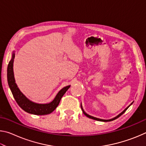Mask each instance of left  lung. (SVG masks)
I'll list each match as a JSON object with an SVG mask.
<instances>
[{"label":"left lung","instance_id":"obj_1","mask_svg":"<svg viewBox=\"0 0 146 146\" xmlns=\"http://www.w3.org/2000/svg\"><path fill=\"white\" fill-rule=\"evenodd\" d=\"M133 103V102L131 104L128 106V107H127L122 112V113H120L119 115H117V117H115V118H111V119H109V120H104V119H100V118H96V117H92V116H91V115H89L88 114H87V113H86L84 111V110H83V108H82V105H81V109H82V111H83V113L84 114L86 117H88V118H91V119H93V120H98V121H102V122H110V121H112V120H115V119H117V118H118V117H120L121 115H122V114H123V113H124L125 112V111H126L127 109H128V108L129 107V106L132 104Z\"/></svg>","mask_w":146,"mask_h":146}]
</instances>
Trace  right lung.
I'll return each mask as SVG.
<instances>
[{"label": "right lung", "mask_w": 146, "mask_h": 146, "mask_svg": "<svg viewBox=\"0 0 146 146\" xmlns=\"http://www.w3.org/2000/svg\"><path fill=\"white\" fill-rule=\"evenodd\" d=\"M15 58V53L12 54L11 60L9 61L8 66V70H7V77H8V82L9 87L10 88L13 96L16 100L17 103L24 111L26 112L31 113V114L37 115H48L53 112L57 107L60 103L62 97L65 94L70 86H68L59 91L57 95L54 98V100L48 104H38L32 102L29 100L26 96L21 92L19 88L17 87L14 78L13 73V61Z\"/></svg>", "instance_id": "obj_1"}]
</instances>
